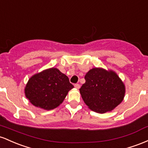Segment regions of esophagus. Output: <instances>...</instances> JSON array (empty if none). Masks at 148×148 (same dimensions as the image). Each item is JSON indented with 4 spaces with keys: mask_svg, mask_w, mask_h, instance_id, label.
Returning a JSON list of instances; mask_svg holds the SVG:
<instances>
[{
    "mask_svg": "<svg viewBox=\"0 0 148 148\" xmlns=\"http://www.w3.org/2000/svg\"><path fill=\"white\" fill-rule=\"evenodd\" d=\"M74 86H75V87L76 89H79V87H80V85H79V84H75Z\"/></svg>",
    "mask_w": 148,
    "mask_h": 148,
    "instance_id": "esophagus-1",
    "label": "esophagus"
}]
</instances>
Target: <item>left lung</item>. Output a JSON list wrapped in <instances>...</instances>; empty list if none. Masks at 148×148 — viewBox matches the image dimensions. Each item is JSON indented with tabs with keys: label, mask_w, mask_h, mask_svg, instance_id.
<instances>
[{
	"label": "left lung",
	"mask_w": 148,
	"mask_h": 148,
	"mask_svg": "<svg viewBox=\"0 0 148 148\" xmlns=\"http://www.w3.org/2000/svg\"><path fill=\"white\" fill-rule=\"evenodd\" d=\"M79 89L81 96L90 110L105 113L114 110L123 101L125 85L112 70L93 68L84 76Z\"/></svg>",
	"instance_id": "left-lung-1"
}]
</instances>
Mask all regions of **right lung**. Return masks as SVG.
I'll return each mask as SVG.
<instances>
[{
	"mask_svg": "<svg viewBox=\"0 0 148 148\" xmlns=\"http://www.w3.org/2000/svg\"><path fill=\"white\" fill-rule=\"evenodd\" d=\"M73 87L65 74L56 68H50L31 76L24 93L32 105L49 110L62 103Z\"/></svg>",
	"mask_w": 148,
	"mask_h": 148,
	"instance_id": "1",
	"label": "right lung"
}]
</instances>
